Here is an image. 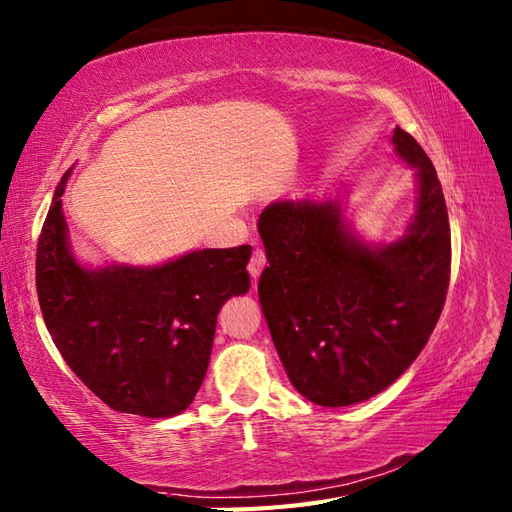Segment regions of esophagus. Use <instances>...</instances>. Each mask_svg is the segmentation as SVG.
Listing matches in <instances>:
<instances>
[{"label": "esophagus", "instance_id": "obj_1", "mask_svg": "<svg viewBox=\"0 0 512 512\" xmlns=\"http://www.w3.org/2000/svg\"><path fill=\"white\" fill-rule=\"evenodd\" d=\"M266 264H268L266 253L261 251V248H255L253 255H251V259H248V272H251V277H253V279H257V277L261 275V270L266 268Z\"/></svg>", "mask_w": 512, "mask_h": 512}]
</instances>
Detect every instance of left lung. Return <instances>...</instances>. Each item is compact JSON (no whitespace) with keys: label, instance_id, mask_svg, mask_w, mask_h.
<instances>
[{"label":"left lung","instance_id":"left-lung-1","mask_svg":"<svg viewBox=\"0 0 512 512\" xmlns=\"http://www.w3.org/2000/svg\"><path fill=\"white\" fill-rule=\"evenodd\" d=\"M399 157L419 168V205L399 242L368 248L340 200H283L259 216L268 264L259 301L292 386L340 408L388 388L430 340L451 272L441 181L419 141L395 128Z\"/></svg>","mask_w":512,"mask_h":512}]
</instances>
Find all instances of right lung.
Instances as JSON below:
<instances>
[{"mask_svg":"<svg viewBox=\"0 0 512 512\" xmlns=\"http://www.w3.org/2000/svg\"><path fill=\"white\" fill-rule=\"evenodd\" d=\"M37 244V294L63 360L106 406L174 417L205 379L218 312L248 292L251 246L205 248L157 268H80L67 251L61 196Z\"/></svg>","mask_w":512,"mask_h":512,"instance_id":"obj_1","label":"right lung"}]
</instances>
